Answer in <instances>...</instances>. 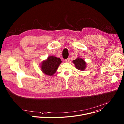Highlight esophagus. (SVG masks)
<instances>
[{
    "label": "esophagus",
    "mask_w": 124,
    "mask_h": 124,
    "mask_svg": "<svg viewBox=\"0 0 124 124\" xmlns=\"http://www.w3.org/2000/svg\"><path fill=\"white\" fill-rule=\"evenodd\" d=\"M70 58H67V59H66L65 60V62H69L70 61Z\"/></svg>",
    "instance_id": "1"
}]
</instances>
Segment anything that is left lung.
<instances>
[{
	"instance_id": "8db88e82",
	"label": "left lung",
	"mask_w": 124,
	"mask_h": 124,
	"mask_svg": "<svg viewBox=\"0 0 124 124\" xmlns=\"http://www.w3.org/2000/svg\"><path fill=\"white\" fill-rule=\"evenodd\" d=\"M73 62L75 64L76 68L80 70H84L86 68V62L83 59L80 58H78L76 59L73 61Z\"/></svg>"
}]
</instances>
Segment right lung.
I'll return each mask as SVG.
<instances>
[{"label": "right lung", "instance_id": "add662e5", "mask_svg": "<svg viewBox=\"0 0 124 124\" xmlns=\"http://www.w3.org/2000/svg\"><path fill=\"white\" fill-rule=\"evenodd\" d=\"M61 62V60L59 58L50 56L48 57L46 60L42 62L41 68L44 74L52 76L55 73Z\"/></svg>", "mask_w": 124, "mask_h": 124}]
</instances>
